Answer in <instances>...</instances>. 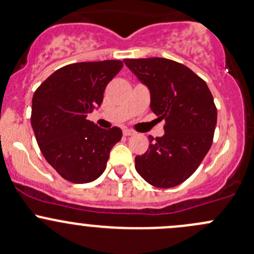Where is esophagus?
I'll use <instances>...</instances> for the list:
<instances>
[{
	"label": "esophagus",
	"instance_id": "obj_1",
	"mask_svg": "<svg viewBox=\"0 0 254 254\" xmlns=\"http://www.w3.org/2000/svg\"><path fill=\"white\" fill-rule=\"evenodd\" d=\"M124 134L126 135V137H129V135H133L134 134V132L130 129H124Z\"/></svg>",
	"mask_w": 254,
	"mask_h": 254
}]
</instances>
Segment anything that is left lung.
Here are the masks:
<instances>
[{
    "instance_id": "8db88e82",
    "label": "left lung",
    "mask_w": 254,
    "mask_h": 254,
    "mask_svg": "<svg viewBox=\"0 0 254 254\" xmlns=\"http://www.w3.org/2000/svg\"><path fill=\"white\" fill-rule=\"evenodd\" d=\"M124 62L149 87L152 113L166 121L165 134L149 135V149L135 156V170L152 187H177L192 176L213 143V95L202 78L182 63L166 58Z\"/></svg>"
}]
</instances>
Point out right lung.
I'll list each match as a JSON object with an SVG mask.
<instances>
[{
    "label": "right lung",
    "mask_w": 254,
    "mask_h": 254,
    "mask_svg": "<svg viewBox=\"0 0 254 254\" xmlns=\"http://www.w3.org/2000/svg\"><path fill=\"white\" fill-rule=\"evenodd\" d=\"M121 61L65 65L35 91L31 126L41 152L66 181L84 184L102 176L110 150L121 140L119 127L99 128L87 115L100 106Z\"/></svg>",
    "instance_id": "1"
}]
</instances>
